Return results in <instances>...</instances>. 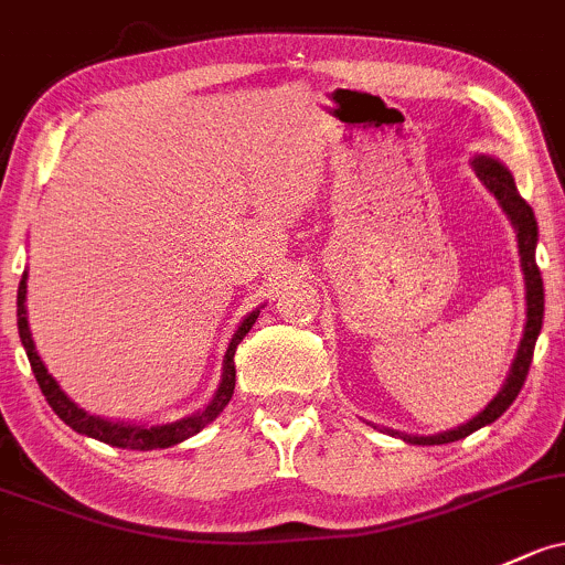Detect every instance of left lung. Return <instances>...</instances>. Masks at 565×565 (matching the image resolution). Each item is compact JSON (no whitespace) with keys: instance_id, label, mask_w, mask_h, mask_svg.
Returning <instances> with one entry per match:
<instances>
[{"instance_id":"1","label":"left lung","mask_w":565,"mask_h":565,"mask_svg":"<svg viewBox=\"0 0 565 565\" xmlns=\"http://www.w3.org/2000/svg\"><path fill=\"white\" fill-rule=\"evenodd\" d=\"M471 167H475L477 178L482 180L484 188H488V191L499 199L501 210L507 212V217L512 221L514 232H518L520 266H523V275H525V305H527L525 331H523V339H520V348H518V355H514V361H512V369H509V374H507V382H503L501 391L495 393L493 402L484 406L477 417H471L469 423H463V426H458V428L441 430V434H434V436H402V439L409 441V445H447V441L466 439V436L475 434V430H479L482 426H490L493 420H499L503 412L512 406L514 398H518L520 387L525 385L527 369H531L533 348H536L539 331H542L544 282H542V271H539V266H536V242H539L536 215H533L531 204L520 196L512 172H509L501 161H495L493 156H475Z\"/></svg>"}]
</instances>
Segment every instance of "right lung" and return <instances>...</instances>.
<instances>
[{
    "mask_svg": "<svg viewBox=\"0 0 565 565\" xmlns=\"http://www.w3.org/2000/svg\"><path fill=\"white\" fill-rule=\"evenodd\" d=\"M260 309H253L245 320L239 323V329L228 342L226 358H223V377L221 385H217L215 396L212 402L204 406L202 412H193V415L183 417V420L167 423V426H135V423H113L105 420V417L88 415L86 409H81L70 396L58 387V382L53 380V374H47L45 363L34 348L32 331H29V318H26V271H23L21 285H18V333H21V344L26 350L29 363H32L34 377L40 382L42 396L47 398V404L53 406L58 417L66 423L70 428H75L77 434H86L90 439H99L105 445L113 447H124V450H163V447L180 445V441L191 439L193 434H199L204 426H210L217 415L223 412V406L232 402L234 393V382H236V369H234V353L236 344L245 339V333L253 329V323L258 320Z\"/></svg>",
    "mask_w": 565,
    "mask_h": 565,
    "instance_id": "obj_1",
    "label": "right lung"
}]
</instances>
